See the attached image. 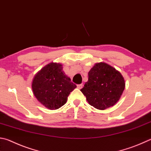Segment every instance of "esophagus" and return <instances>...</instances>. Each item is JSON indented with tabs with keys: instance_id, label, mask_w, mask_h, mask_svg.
Wrapping results in <instances>:
<instances>
[{
	"instance_id": "esophagus-1",
	"label": "esophagus",
	"mask_w": 151,
	"mask_h": 151,
	"mask_svg": "<svg viewBox=\"0 0 151 151\" xmlns=\"http://www.w3.org/2000/svg\"><path fill=\"white\" fill-rule=\"evenodd\" d=\"M83 87V84H78L77 85V88H78V89H81Z\"/></svg>"
}]
</instances>
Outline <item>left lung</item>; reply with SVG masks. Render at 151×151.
<instances>
[{
	"mask_svg": "<svg viewBox=\"0 0 151 151\" xmlns=\"http://www.w3.org/2000/svg\"><path fill=\"white\" fill-rule=\"evenodd\" d=\"M125 87V79L119 71L100 62L90 70L88 80L81 91L90 105L104 110L118 102Z\"/></svg>",
	"mask_w": 151,
	"mask_h": 151,
	"instance_id": "1",
	"label": "left lung"
}]
</instances>
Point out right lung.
Listing matches in <instances>:
<instances>
[{
	"mask_svg": "<svg viewBox=\"0 0 151 151\" xmlns=\"http://www.w3.org/2000/svg\"><path fill=\"white\" fill-rule=\"evenodd\" d=\"M76 88L63 70V65L51 62L35 74L32 83L33 94L49 109L65 105L70 92Z\"/></svg>",
	"mask_w": 151,
	"mask_h": 151,
	"instance_id": "obj_1",
	"label": "right lung"
}]
</instances>
